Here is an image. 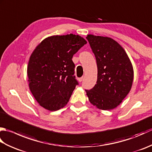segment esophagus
<instances>
[{"mask_svg":"<svg viewBox=\"0 0 152 152\" xmlns=\"http://www.w3.org/2000/svg\"><path fill=\"white\" fill-rule=\"evenodd\" d=\"M83 77H81V78H78V81H79L80 82H82L83 81Z\"/></svg>","mask_w":152,"mask_h":152,"instance_id":"obj_1","label":"esophagus"}]
</instances>
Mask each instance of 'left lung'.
Segmentation results:
<instances>
[{
    "label": "left lung",
    "mask_w": 152,
    "mask_h": 152,
    "mask_svg": "<svg viewBox=\"0 0 152 152\" xmlns=\"http://www.w3.org/2000/svg\"><path fill=\"white\" fill-rule=\"evenodd\" d=\"M86 39L98 70L96 84L91 89H86L89 101L99 109H114L131 89L133 69L131 61L124 48L111 38L88 34Z\"/></svg>",
    "instance_id": "left-lung-1"
}]
</instances>
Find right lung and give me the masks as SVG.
Listing matches in <instances>:
<instances>
[{"label": "right lung", "instance_id": "1", "mask_svg": "<svg viewBox=\"0 0 152 152\" xmlns=\"http://www.w3.org/2000/svg\"><path fill=\"white\" fill-rule=\"evenodd\" d=\"M87 44L73 34L46 38L36 48L27 66L28 86L41 106L56 111L66 106L78 82L72 57Z\"/></svg>", "mask_w": 152, "mask_h": 152}]
</instances>
